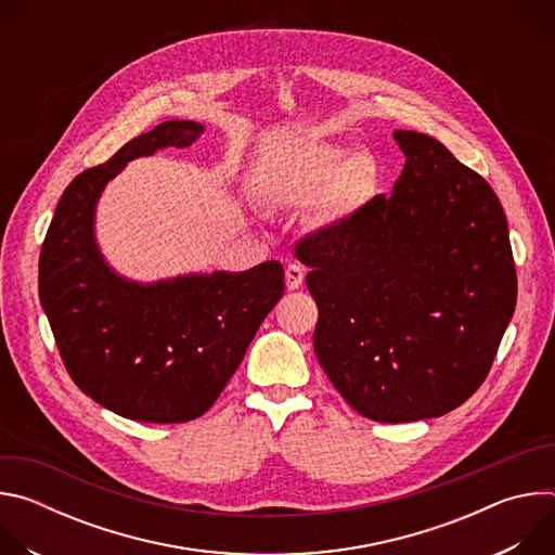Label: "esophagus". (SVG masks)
<instances>
[{
	"label": "esophagus",
	"instance_id": "34e87169",
	"mask_svg": "<svg viewBox=\"0 0 555 555\" xmlns=\"http://www.w3.org/2000/svg\"><path fill=\"white\" fill-rule=\"evenodd\" d=\"M302 279H305V270L298 263H289L285 268V285H287V289H298L302 285Z\"/></svg>",
	"mask_w": 555,
	"mask_h": 555
}]
</instances>
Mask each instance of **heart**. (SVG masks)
Returning <instances> with one entry per match:
<instances>
[{
    "label": "heart",
    "mask_w": 555,
    "mask_h": 555,
    "mask_svg": "<svg viewBox=\"0 0 555 555\" xmlns=\"http://www.w3.org/2000/svg\"><path fill=\"white\" fill-rule=\"evenodd\" d=\"M377 160L369 149L345 151L330 142L307 144L298 160L285 169L281 193L296 202L323 193V206L330 212H343L358 204L375 184Z\"/></svg>",
    "instance_id": "heart-1"
}]
</instances>
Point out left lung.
Returning a JSON list of instances; mask_svg holds the SVG:
<instances>
[{
  "mask_svg": "<svg viewBox=\"0 0 555 555\" xmlns=\"http://www.w3.org/2000/svg\"><path fill=\"white\" fill-rule=\"evenodd\" d=\"M388 197L296 246L319 305L313 351L360 415L441 417L477 390L516 307L507 219L492 186L433 135L398 129Z\"/></svg>",
  "mask_w": 555,
  "mask_h": 555,
  "instance_id": "1",
  "label": "left lung"
}]
</instances>
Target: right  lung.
<instances>
[{
	"instance_id": "right-lung-1",
	"label": "right lung",
	"mask_w": 555,
	"mask_h": 555,
	"mask_svg": "<svg viewBox=\"0 0 555 555\" xmlns=\"http://www.w3.org/2000/svg\"><path fill=\"white\" fill-rule=\"evenodd\" d=\"M204 125L167 120L63 191L39 259V296L74 384L107 411L149 424L204 415L283 296L279 261L153 283L118 274L96 242L105 186L135 157L193 144Z\"/></svg>"
}]
</instances>
